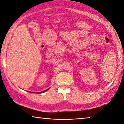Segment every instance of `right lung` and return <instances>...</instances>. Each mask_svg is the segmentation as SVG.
I'll use <instances>...</instances> for the list:
<instances>
[{
  "instance_id": "1",
  "label": "right lung",
  "mask_w": 124,
  "mask_h": 124,
  "mask_svg": "<svg viewBox=\"0 0 124 124\" xmlns=\"http://www.w3.org/2000/svg\"><path fill=\"white\" fill-rule=\"evenodd\" d=\"M49 89H50V88H48V89H46V90H45L43 91H42V92H38V93H33V92H31V91H27V92H28V93H37V94H39V93H45V92L47 91L48 90H49Z\"/></svg>"
}]
</instances>
